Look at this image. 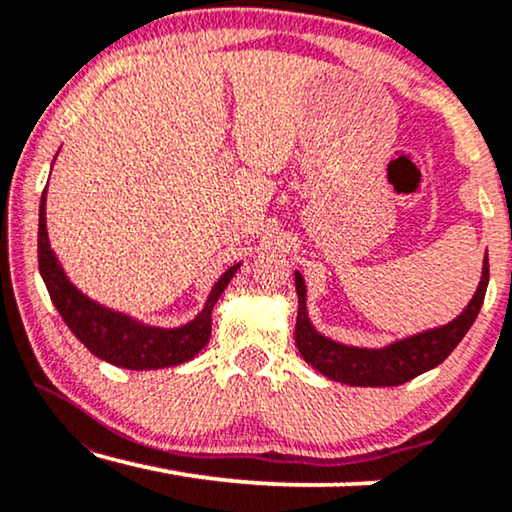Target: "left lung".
Listing matches in <instances>:
<instances>
[{"mask_svg":"<svg viewBox=\"0 0 512 512\" xmlns=\"http://www.w3.org/2000/svg\"><path fill=\"white\" fill-rule=\"evenodd\" d=\"M489 282V261L485 256V268L478 291L464 312L443 328L419 333L415 338L394 342L384 349H359L338 345V342L324 338L314 331L305 312V282L296 272L298 291V319H296V345L303 359L317 368L319 373L331 377L335 382L352 384V387H396L412 380V377L426 373L443 363L452 349L459 345L461 338L473 326L478 317L482 300H485Z\"/></svg>","mask_w":512,"mask_h":512,"instance_id":"1","label":"left lung"}]
</instances>
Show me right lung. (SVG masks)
<instances>
[{"label":"right lung","instance_id":"1","mask_svg":"<svg viewBox=\"0 0 512 512\" xmlns=\"http://www.w3.org/2000/svg\"><path fill=\"white\" fill-rule=\"evenodd\" d=\"M46 188L41 195L39 207V272L44 277L48 296H51L55 310L65 319L76 338L86 345L90 352L100 359L114 363V366L130 370H151L177 366L193 359L212 335V307L226 289L230 279L240 265L223 272V277L214 284L209 300L198 317L191 324L181 328H151L135 324V321L95 305L83 293L67 282L65 272L55 263V256L48 244L46 233Z\"/></svg>","mask_w":512,"mask_h":512}]
</instances>
